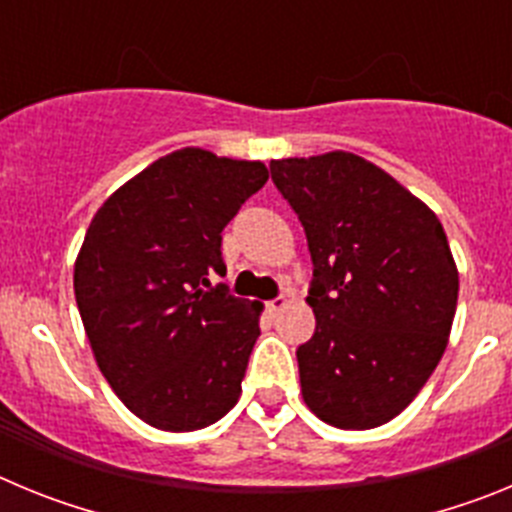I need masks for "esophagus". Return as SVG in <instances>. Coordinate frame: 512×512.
Here are the masks:
<instances>
[{
	"label": "esophagus",
	"mask_w": 512,
	"mask_h": 512,
	"mask_svg": "<svg viewBox=\"0 0 512 512\" xmlns=\"http://www.w3.org/2000/svg\"><path fill=\"white\" fill-rule=\"evenodd\" d=\"M287 305H289L287 297H277V300H269V302H266V310H269L271 315H277V312H282Z\"/></svg>",
	"instance_id": "34e87169"
}]
</instances>
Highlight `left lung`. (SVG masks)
Wrapping results in <instances>:
<instances>
[{
  "label": "left lung",
  "mask_w": 512,
  "mask_h": 512,
  "mask_svg": "<svg viewBox=\"0 0 512 512\" xmlns=\"http://www.w3.org/2000/svg\"><path fill=\"white\" fill-rule=\"evenodd\" d=\"M312 256L315 336L297 348L302 400L366 431L408 408L441 361L459 271L431 207L348 151L271 161Z\"/></svg>",
  "instance_id": "obj_1"
}]
</instances>
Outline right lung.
Returning a JSON list of instances; mask_svg holds the SVG:
<instances>
[{"instance_id": "1", "label": "right lung", "mask_w": 512, "mask_h": 512, "mask_svg": "<svg viewBox=\"0 0 512 512\" xmlns=\"http://www.w3.org/2000/svg\"><path fill=\"white\" fill-rule=\"evenodd\" d=\"M269 179L261 161L179 148L112 192L89 223L74 295L99 372L161 431L223 418L241 397L261 305L212 287L223 228Z\"/></svg>"}]
</instances>
